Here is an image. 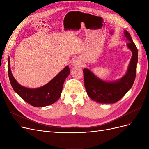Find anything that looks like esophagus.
I'll return each mask as SVG.
<instances>
[{
	"mask_svg": "<svg viewBox=\"0 0 149 149\" xmlns=\"http://www.w3.org/2000/svg\"><path fill=\"white\" fill-rule=\"evenodd\" d=\"M73 65L74 66H76V67H80L82 65V63H81L78 60H74L73 62Z\"/></svg>",
	"mask_w": 149,
	"mask_h": 149,
	"instance_id": "esophagus-1",
	"label": "esophagus"
}]
</instances>
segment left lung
Here are the masks:
<instances>
[{
  "label": "left lung",
  "instance_id": "8db88e82",
  "mask_svg": "<svg viewBox=\"0 0 149 149\" xmlns=\"http://www.w3.org/2000/svg\"><path fill=\"white\" fill-rule=\"evenodd\" d=\"M124 35L127 39L128 48L132 51V56L127 72L120 79L108 83L97 78L88 69H83L84 87L89 97L100 103H115L119 101L131 88L137 73L138 50L133 42L130 33L124 30Z\"/></svg>",
  "mask_w": 149,
  "mask_h": 149
}]
</instances>
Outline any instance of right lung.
Segmentation results:
<instances>
[{
    "label": "right lung",
    "mask_w": 149,
    "mask_h": 149,
    "mask_svg": "<svg viewBox=\"0 0 149 149\" xmlns=\"http://www.w3.org/2000/svg\"><path fill=\"white\" fill-rule=\"evenodd\" d=\"M8 77L13 90L25 101L37 107L51 105L58 101L61 96L65 80L70 73L69 66H66L55 78L43 86L30 89L22 86L13 78L10 70L9 58L8 59Z\"/></svg>",
    "instance_id": "add662e5"
}]
</instances>
